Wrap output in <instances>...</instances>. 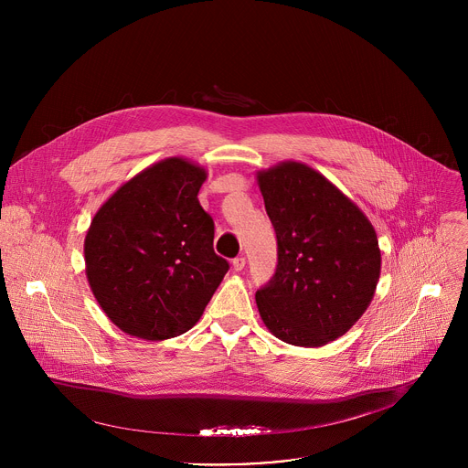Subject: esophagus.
<instances>
[{
    "mask_svg": "<svg viewBox=\"0 0 468 468\" xmlns=\"http://www.w3.org/2000/svg\"><path fill=\"white\" fill-rule=\"evenodd\" d=\"M233 271L235 272H240L242 269H244V264H246V259L244 257H237V259H233Z\"/></svg>",
    "mask_w": 468,
    "mask_h": 468,
    "instance_id": "1",
    "label": "esophagus"
}]
</instances>
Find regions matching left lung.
I'll use <instances>...</instances> for the list:
<instances>
[{
	"mask_svg": "<svg viewBox=\"0 0 468 468\" xmlns=\"http://www.w3.org/2000/svg\"><path fill=\"white\" fill-rule=\"evenodd\" d=\"M278 237V269L255 292L262 324L287 345L318 348L368 309L381 272L378 235L352 199L314 168L283 161L257 172Z\"/></svg>",
	"mask_w": 468,
	"mask_h": 468,
	"instance_id": "obj_1",
	"label": "left lung"
}]
</instances>
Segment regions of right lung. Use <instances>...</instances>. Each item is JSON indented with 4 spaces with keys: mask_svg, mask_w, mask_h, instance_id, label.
<instances>
[{
    "mask_svg": "<svg viewBox=\"0 0 468 468\" xmlns=\"http://www.w3.org/2000/svg\"><path fill=\"white\" fill-rule=\"evenodd\" d=\"M207 170L163 159L127 179L94 215L85 274L107 318L131 337L165 341L204 314L229 264L197 202Z\"/></svg>",
    "mask_w": 468,
    "mask_h": 468,
    "instance_id": "add662e5",
    "label": "right lung"
}]
</instances>
